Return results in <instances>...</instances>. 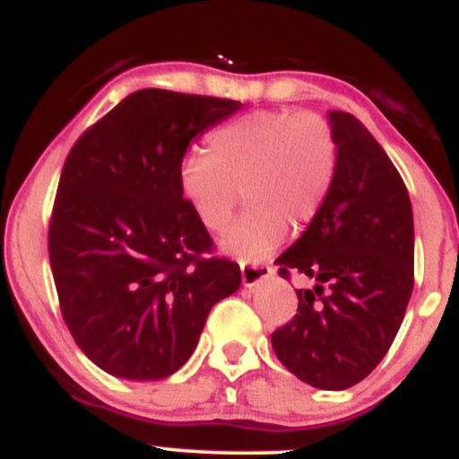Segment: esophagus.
Wrapping results in <instances>:
<instances>
[{"label":"esophagus","mask_w":459,"mask_h":459,"mask_svg":"<svg viewBox=\"0 0 459 459\" xmlns=\"http://www.w3.org/2000/svg\"><path fill=\"white\" fill-rule=\"evenodd\" d=\"M272 272L270 265H241V282H244V287H255V284L270 278Z\"/></svg>","instance_id":"esophagus-1"}]
</instances>
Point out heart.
Listing matches in <instances>:
<instances>
[{"label":"heart","mask_w":459,"mask_h":459,"mask_svg":"<svg viewBox=\"0 0 459 459\" xmlns=\"http://www.w3.org/2000/svg\"><path fill=\"white\" fill-rule=\"evenodd\" d=\"M178 168V187L209 230L229 224L242 187L244 213L220 239L226 255L255 263L289 230L304 229L328 198L339 168V140L324 114L259 109L230 120Z\"/></svg>","instance_id":"b5f03b06"}]
</instances>
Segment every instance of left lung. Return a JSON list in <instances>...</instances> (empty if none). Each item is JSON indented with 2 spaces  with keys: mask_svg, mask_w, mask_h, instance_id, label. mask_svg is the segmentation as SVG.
<instances>
[{
  "mask_svg": "<svg viewBox=\"0 0 459 459\" xmlns=\"http://www.w3.org/2000/svg\"><path fill=\"white\" fill-rule=\"evenodd\" d=\"M339 168L324 207L276 259L298 289V315L272 334L278 360L324 391L365 380L393 345L414 287V220L397 168L356 116L330 112Z\"/></svg>",
  "mask_w": 459,
  "mask_h": 459,
  "instance_id": "8db88e82",
  "label": "left lung"
}]
</instances>
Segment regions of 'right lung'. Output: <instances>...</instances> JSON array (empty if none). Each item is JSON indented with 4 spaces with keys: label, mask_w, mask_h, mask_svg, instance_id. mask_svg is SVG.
<instances>
[{
    "label": "right lung",
    "mask_w": 459,
    "mask_h": 459,
    "mask_svg": "<svg viewBox=\"0 0 459 459\" xmlns=\"http://www.w3.org/2000/svg\"><path fill=\"white\" fill-rule=\"evenodd\" d=\"M239 105L144 88L68 152L49 263L66 328L109 376H172L196 350L213 304L239 289L237 263L203 256L213 239L178 187L189 142Z\"/></svg>",
    "instance_id": "1"
}]
</instances>
